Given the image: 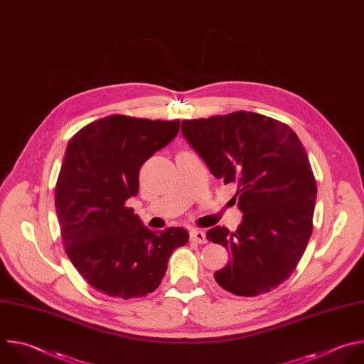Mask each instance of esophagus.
Segmentation results:
<instances>
[{
    "mask_svg": "<svg viewBox=\"0 0 364 364\" xmlns=\"http://www.w3.org/2000/svg\"><path fill=\"white\" fill-rule=\"evenodd\" d=\"M190 240L194 241V243H198V245L207 243L205 232L203 230H198V228H194V230L190 231Z\"/></svg>",
    "mask_w": 364,
    "mask_h": 364,
    "instance_id": "obj_1",
    "label": "esophagus"
}]
</instances>
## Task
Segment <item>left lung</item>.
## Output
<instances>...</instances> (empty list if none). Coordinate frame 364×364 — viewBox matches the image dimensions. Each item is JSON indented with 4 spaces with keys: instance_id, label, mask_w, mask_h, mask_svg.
Instances as JSON below:
<instances>
[{
    "instance_id": "obj_1",
    "label": "left lung",
    "mask_w": 364,
    "mask_h": 364,
    "mask_svg": "<svg viewBox=\"0 0 364 364\" xmlns=\"http://www.w3.org/2000/svg\"><path fill=\"white\" fill-rule=\"evenodd\" d=\"M181 132L215 178L234 183L243 220L207 240L230 252L215 282L235 296L269 293L290 277L313 230L317 186L297 134L252 111L184 119Z\"/></svg>"
}]
</instances>
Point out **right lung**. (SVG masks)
I'll return each instance as SVG.
<instances>
[{"label":"right lung","instance_id":"obj_1","mask_svg":"<svg viewBox=\"0 0 364 364\" xmlns=\"http://www.w3.org/2000/svg\"><path fill=\"white\" fill-rule=\"evenodd\" d=\"M180 121L108 115L70 140L55 186V211L65 253L95 290L144 297L161 283L173 252L188 231H151L126 205L139 193L141 166L171 143Z\"/></svg>","mask_w":364,"mask_h":364}]
</instances>
